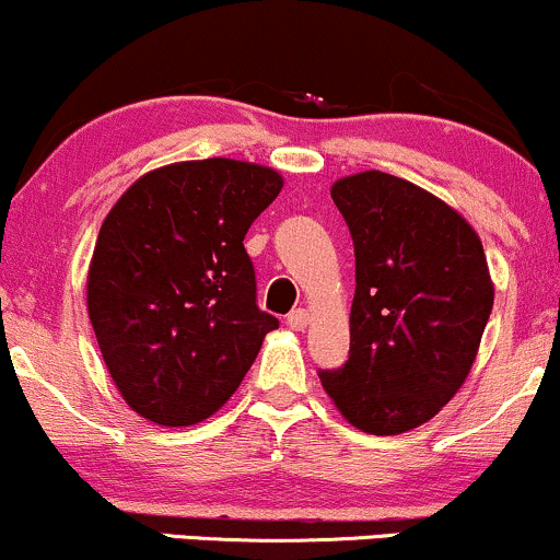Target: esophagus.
I'll return each instance as SVG.
<instances>
[{"instance_id": "esophagus-1", "label": "esophagus", "mask_w": 560, "mask_h": 560, "mask_svg": "<svg viewBox=\"0 0 560 560\" xmlns=\"http://www.w3.org/2000/svg\"><path fill=\"white\" fill-rule=\"evenodd\" d=\"M307 320H311V313H307L305 307H298V311H292L287 316V326L292 331H302L307 326Z\"/></svg>"}]
</instances>
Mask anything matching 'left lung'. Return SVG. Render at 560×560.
<instances>
[{"mask_svg": "<svg viewBox=\"0 0 560 560\" xmlns=\"http://www.w3.org/2000/svg\"><path fill=\"white\" fill-rule=\"evenodd\" d=\"M331 199L355 244V298L350 358L320 384L361 432H410L477 361L494 300L485 247L458 210L389 173L339 178Z\"/></svg>", "mask_w": 560, "mask_h": 560, "instance_id": "left-lung-1", "label": "left lung"}]
</instances>
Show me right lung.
<instances>
[{
	"instance_id": "right-lung-1",
	"label": "right lung",
	"mask_w": 560,
	"mask_h": 560,
	"mask_svg": "<svg viewBox=\"0 0 560 560\" xmlns=\"http://www.w3.org/2000/svg\"><path fill=\"white\" fill-rule=\"evenodd\" d=\"M273 168L229 158L144 173L96 236L86 307L128 408L191 427L234 395L268 331L244 234L279 197Z\"/></svg>"
}]
</instances>
